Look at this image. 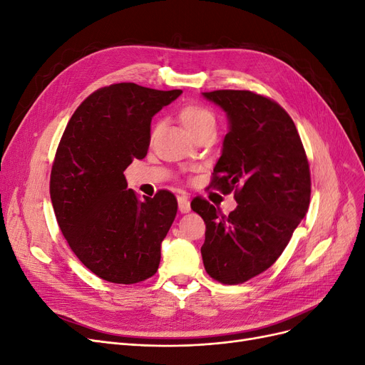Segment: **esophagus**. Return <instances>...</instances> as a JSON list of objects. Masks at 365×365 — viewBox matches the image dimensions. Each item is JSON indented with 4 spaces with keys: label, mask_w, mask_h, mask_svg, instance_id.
I'll use <instances>...</instances> for the list:
<instances>
[{
    "label": "esophagus",
    "mask_w": 365,
    "mask_h": 365,
    "mask_svg": "<svg viewBox=\"0 0 365 365\" xmlns=\"http://www.w3.org/2000/svg\"><path fill=\"white\" fill-rule=\"evenodd\" d=\"M178 208L181 213H189L190 212V201L187 195H180L178 196Z\"/></svg>",
    "instance_id": "1"
}]
</instances>
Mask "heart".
Here are the masks:
<instances>
[{
	"label": "heart",
	"mask_w": 365,
	"mask_h": 365,
	"mask_svg": "<svg viewBox=\"0 0 365 365\" xmlns=\"http://www.w3.org/2000/svg\"><path fill=\"white\" fill-rule=\"evenodd\" d=\"M178 120L190 135H197L205 129H215V114L200 103H187L178 109Z\"/></svg>",
	"instance_id": "obj_1"
}]
</instances>
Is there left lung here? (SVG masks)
<instances>
[{
	"label": "left lung",
	"instance_id": "8db88e82",
	"mask_svg": "<svg viewBox=\"0 0 365 365\" xmlns=\"http://www.w3.org/2000/svg\"><path fill=\"white\" fill-rule=\"evenodd\" d=\"M227 113L228 132L212 185L235 192L228 216L205 200L192 210L205 222L201 247L207 274L224 284L267 271L289 244L307 213L311 172L292 118L268 97L251 91L202 93Z\"/></svg>",
	"mask_w": 365,
	"mask_h": 365
}]
</instances>
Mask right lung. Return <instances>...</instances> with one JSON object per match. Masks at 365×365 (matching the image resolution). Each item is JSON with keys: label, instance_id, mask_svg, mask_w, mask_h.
Wrapping results in <instances>:
<instances>
[{"label": "right lung", "instance_id": "1", "mask_svg": "<svg viewBox=\"0 0 365 365\" xmlns=\"http://www.w3.org/2000/svg\"><path fill=\"white\" fill-rule=\"evenodd\" d=\"M181 93L130 82L101 88L61 138L50 176L54 215L77 259L106 282L138 283L160 267L178 202L168 190L140 200L123 172L146 157L152 117Z\"/></svg>", "mask_w": 365, "mask_h": 365}]
</instances>
